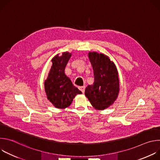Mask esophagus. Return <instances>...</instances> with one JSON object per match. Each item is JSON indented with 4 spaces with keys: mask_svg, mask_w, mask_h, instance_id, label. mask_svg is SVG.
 I'll return each mask as SVG.
<instances>
[{
    "mask_svg": "<svg viewBox=\"0 0 160 160\" xmlns=\"http://www.w3.org/2000/svg\"><path fill=\"white\" fill-rule=\"evenodd\" d=\"M85 86H80L78 87V89L81 91L82 93H83L85 92Z\"/></svg>",
    "mask_w": 160,
    "mask_h": 160,
    "instance_id": "34e87169",
    "label": "esophagus"
}]
</instances>
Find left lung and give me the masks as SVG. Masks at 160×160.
<instances>
[{"mask_svg":"<svg viewBox=\"0 0 160 160\" xmlns=\"http://www.w3.org/2000/svg\"><path fill=\"white\" fill-rule=\"evenodd\" d=\"M88 57L93 68L94 82L86 87L85 95L96 109H104L111 105L118 96V71L114 62L103 54L89 52Z\"/></svg>","mask_w":160,"mask_h":160,"instance_id":"obj_1","label":"left lung"}]
</instances>
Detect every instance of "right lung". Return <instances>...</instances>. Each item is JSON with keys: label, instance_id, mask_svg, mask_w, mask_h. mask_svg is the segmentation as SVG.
I'll use <instances>...</instances> for the list:
<instances>
[{"label": "right lung", "instance_id": "obj_1", "mask_svg": "<svg viewBox=\"0 0 160 160\" xmlns=\"http://www.w3.org/2000/svg\"><path fill=\"white\" fill-rule=\"evenodd\" d=\"M71 56L70 53L63 52L61 56L57 55L52 59L51 69L44 83L48 99L58 108L68 107L76 95L82 94L64 73L65 67Z\"/></svg>", "mask_w": 160, "mask_h": 160}]
</instances>
